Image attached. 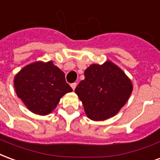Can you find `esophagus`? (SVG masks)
<instances>
[{
  "mask_svg": "<svg viewBox=\"0 0 160 160\" xmlns=\"http://www.w3.org/2000/svg\"><path fill=\"white\" fill-rule=\"evenodd\" d=\"M76 87H77V83H75V82H74V83L71 84V87L73 88V90H74V89L76 88Z\"/></svg>",
  "mask_w": 160,
  "mask_h": 160,
  "instance_id": "obj_1",
  "label": "esophagus"
}]
</instances>
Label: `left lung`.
Wrapping results in <instances>:
<instances>
[{
  "label": "left lung",
  "instance_id": "left-lung-1",
  "mask_svg": "<svg viewBox=\"0 0 160 160\" xmlns=\"http://www.w3.org/2000/svg\"><path fill=\"white\" fill-rule=\"evenodd\" d=\"M130 80L111 62L92 64L85 71V80L75 88L87 117L103 121L113 117L132 92Z\"/></svg>",
  "mask_w": 160,
  "mask_h": 160
}]
</instances>
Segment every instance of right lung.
<instances>
[{
  "mask_svg": "<svg viewBox=\"0 0 160 160\" xmlns=\"http://www.w3.org/2000/svg\"><path fill=\"white\" fill-rule=\"evenodd\" d=\"M14 87L26 107L38 115L49 114L60 98L73 91L64 73L52 62H38L25 67L14 78Z\"/></svg>",
  "mask_w": 160,
  "mask_h": 160,
  "instance_id": "right-lung-1",
  "label": "right lung"
}]
</instances>
